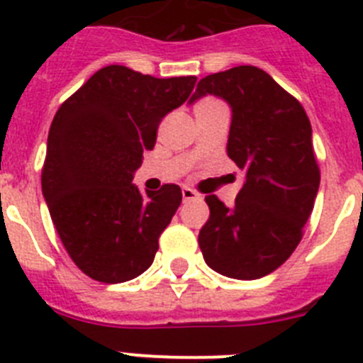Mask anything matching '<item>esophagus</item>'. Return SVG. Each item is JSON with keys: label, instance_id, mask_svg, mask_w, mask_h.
Returning a JSON list of instances; mask_svg holds the SVG:
<instances>
[{"label": "esophagus", "instance_id": "1", "mask_svg": "<svg viewBox=\"0 0 363 363\" xmlns=\"http://www.w3.org/2000/svg\"><path fill=\"white\" fill-rule=\"evenodd\" d=\"M182 196H184V201H191V200H196V198H200V194H198L196 191H192V189L184 187L182 189Z\"/></svg>", "mask_w": 363, "mask_h": 363}]
</instances>
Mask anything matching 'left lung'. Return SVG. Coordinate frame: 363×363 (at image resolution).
I'll return each instance as SVG.
<instances>
[{
	"instance_id": "obj_1",
	"label": "left lung",
	"mask_w": 363,
	"mask_h": 363,
	"mask_svg": "<svg viewBox=\"0 0 363 363\" xmlns=\"http://www.w3.org/2000/svg\"><path fill=\"white\" fill-rule=\"evenodd\" d=\"M214 94L233 111L227 154L245 172L233 207L205 196L211 216L198 243L223 277L258 280L300 243L314 207L320 169L306 111L265 70L240 65L198 82L191 104Z\"/></svg>"
}]
</instances>
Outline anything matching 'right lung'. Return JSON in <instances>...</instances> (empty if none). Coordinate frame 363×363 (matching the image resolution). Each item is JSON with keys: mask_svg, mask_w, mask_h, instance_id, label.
<instances>
[{"mask_svg": "<svg viewBox=\"0 0 363 363\" xmlns=\"http://www.w3.org/2000/svg\"><path fill=\"white\" fill-rule=\"evenodd\" d=\"M196 78H154L108 65L57 108L47 140L41 191L72 262L92 280L121 284L152 265L160 234L182 203L174 184H133L158 125L185 104Z\"/></svg>", "mask_w": 363, "mask_h": 363, "instance_id": "1", "label": "right lung"}]
</instances>
